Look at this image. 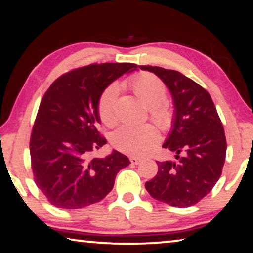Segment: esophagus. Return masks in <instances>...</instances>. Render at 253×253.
<instances>
[{
  "instance_id": "obj_1",
  "label": "esophagus",
  "mask_w": 253,
  "mask_h": 253,
  "mask_svg": "<svg viewBox=\"0 0 253 253\" xmlns=\"http://www.w3.org/2000/svg\"><path fill=\"white\" fill-rule=\"evenodd\" d=\"M129 160H130V163L133 164V165H137V164H139L142 161L141 158H137V157H130Z\"/></svg>"
}]
</instances>
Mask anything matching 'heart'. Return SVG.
I'll list each match as a JSON object with an SVG mask.
<instances>
[{
    "mask_svg": "<svg viewBox=\"0 0 253 253\" xmlns=\"http://www.w3.org/2000/svg\"><path fill=\"white\" fill-rule=\"evenodd\" d=\"M134 93L148 105L151 118L163 129L172 125V111L164 102L167 97L165 83L156 75L142 73L130 79ZM119 86L110 84L100 95L97 103L100 119L107 126H114L117 122V99ZM159 131L151 124L144 125H123L111 135V143L117 150L133 156H145L156 149L159 143Z\"/></svg>",
    "mask_w": 253,
    "mask_h": 253,
    "instance_id": "heart-1",
    "label": "heart"
}]
</instances>
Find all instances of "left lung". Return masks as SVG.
I'll return each mask as SVG.
<instances>
[{"label": "left lung", "mask_w": 253, "mask_h": 253, "mask_svg": "<svg viewBox=\"0 0 253 253\" xmlns=\"http://www.w3.org/2000/svg\"><path fill=\"white\" fill-rule=\"evenodd\" d=\"M156 74L174 101L172 128L163 148L177 161H157L156 177L145 188L156 200L186 208L206 197L219 179L226 158V137L213 101L207 90L179 71L139 66Z\"/></svg>", "instance_id": "obj_1"}]
</instances>
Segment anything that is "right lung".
<instances>
[{
  "instance_id": "add662e5",
  "label": "right lung",
  "mask_w": 253,
  "mask_h": 253,
  "mask_svg": "<svg viewBox=\"0 0 253 253\" xmlns=\"http://www.w3.org/2000/svg\"><path fill=\"white\" fill-rule=\"evenodd\" d=\"M136 68L135 63H93L60 76L44 94L29 150L34 179L51 205L79 209L101 201L118 171L130 164L116 150L105 158L93 152L107 143L97 129L100 95Z\"/></svg>"
}]
</instances>
